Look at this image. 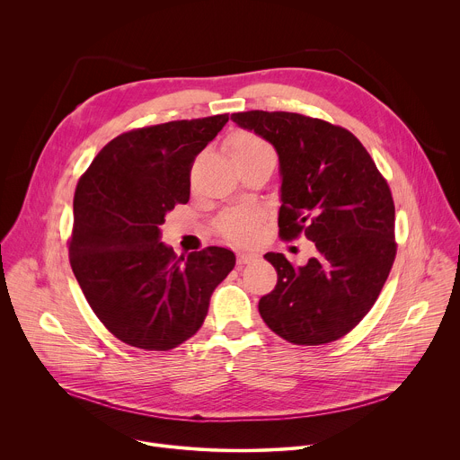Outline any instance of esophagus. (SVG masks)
Masks as SVG:
<instances>
[{
  "label": "esophagus",
  "instance_id": "1",
  "mask_svg": "<svg viewBox=\"0 0 460 460\" xmlns=\"http://www.w3.org/2000/svg\"><path fill=\"white\" fill-rule=\"evenodd\" d=\"M260 256L256 252H238L236 254V261L240 266H245V264H252V261H256Z\"/></svg>",
  "mask_w": 460,
  "mask_h": 460
}]
</instances>
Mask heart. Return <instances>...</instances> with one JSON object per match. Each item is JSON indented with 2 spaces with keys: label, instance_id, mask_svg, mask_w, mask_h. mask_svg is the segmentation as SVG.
Masks as SVG:
<instances>
[{
  "label": "heart",
  "instance_id": "b5f03b06",
  "mask_svg": "<svg viewBox=\"0 0 460 460\" xmlns=\"http://www.w3.org/2000/svg\"><path fill=\"white\" fill-rule=\"evenodd\" d=\"M233 162H247L254 158H273L275 153L261 138L251 133H238L229 142ZM218 233L233 243H247L256 234V217L249 211H231L218 218Z\"/></svg>",
  "mask_w": 460,
  "mask_h": 460
}]
</instances>
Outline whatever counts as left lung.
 Masks as SVG:
<instances>
[{"mask_svg": "<svg viewBox=\"0 0 460 460\" xmlns=\"http://www.w3.org/2000/svg\"><path fill=\"white\" fill-rule=\"evenodd\" d=\"M231 119L279 155L284 238L316 247L304 266L268 252L279 273L258 302L279 337L298 346L339 341L375 304L395 260V206L364 146L349 130L296 112L247 111Z\"/></svg>", "mask_w": 460, "mask_h": 460, "instance_id": "obj_1", "label": "left lung"}]
</instances>
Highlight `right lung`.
<instances>
[{
  "label": "right lung",
  "instance_id": "obj_1",
  "mask_svg": "<svg viewBox=\"0 0 460 460\" xmlns=\"http://www.w3.org/2000/svg\"><path fill=\"white\" fill-rule=\"evenodd\" d=\"M227 114L130 130L111 140L75 194L69 258L107 330L121 342L167 351L200 330L215 288L234 268L224 247L176 256L160 226L187 204L190 165Z\"/></svg>",
  "mask_w": 460,
  "mask_h": 460
}]
</instances>
